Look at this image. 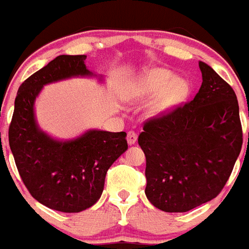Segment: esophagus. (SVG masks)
<instances>
[{"mask_svg":"<svg viewBox=\"0 0 249 249\" xmlns=\"http://www.w3.org/2000/svg\"><path fill=\"white\" fill-rule=\"evenodd\" d=\"M137 141V134L135 131H128L127 132V142L128 145H134Z\"/></svg>","mask_w":249,"mask_h":249,"instance_id":"esophagus-1","label":"esophagus"}]
</instances>
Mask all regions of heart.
I'll list each match as a JSON object with an SVG mask.
<instances>
[{
    "label": "heart",
    "instance_id": "heart-1",
    "mask_svg": "<svg viewBox=\"0 0 249 249\" xmlns=\"http://www.w3.org/2000/svg\"><path fill=\"white\" fill-rule=\"evenodd\" d=\"M158 93L150 105V114L158 115L168 112L180 104L189 93V85L184 78H174L167 69H152L141 74L131 92L132 99H149Z\"/></svg>",
    "mask_w": 249,
    "mask_h": 249
}]
</instances>
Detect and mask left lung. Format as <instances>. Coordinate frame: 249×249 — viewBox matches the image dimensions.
Wrapping results in <instances>:
<instances>
[{
  "instance_id": "8db88e82",
  "label": "left lung",
  "mask_w": 249,
  "mask_h": 249,
  "mask_svg": "<svg viewBox=\"0 0 249 249\" xmlns=\"http://www.w3.org/2000/svg\"><path fill=\"white\" fill-rule=\"evenodd\" d=\"M199 68L196 97L146 121L139 135L145 194L164 212H188L216 198L243 144L235 92L210 65L199 61Z\"/></svg>"
}]
</instances>
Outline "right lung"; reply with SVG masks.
<instances>
[{
    "mask_svg": "<svg viewBox=\"0 0 249 249\" xmlns=\"http://www.w3.org/2000/svg\"><path fill=\"white\" fill-rule=\"evenodd\" d=\"M86 55H60L21 83L9 128V144L24 185L51 210L74 213L96 203L107 171L126 152V132L90 130L55 140L36 122L35 101L42 87L71 77H90Z\"/></svg>",
    "mask_w": 249,
    "mask_h": 249,
    "instance_id": "1",
    "label": "right lung"
}]
</instances>
